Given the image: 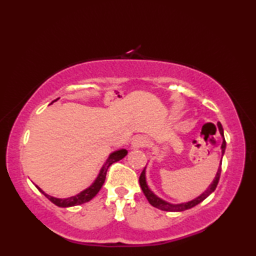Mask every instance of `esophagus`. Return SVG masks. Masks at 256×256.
Instances as JSON below:
<instances>
[{
  "mask_svg": "<svg viewBox=\"0 0 256 256\" xmlns=\"http://www.w3.org/2000/svg\"><path fill=\"white\" fill-rule=\"evenodd\" d=\"M146 144H148V140H146V138L144 136H136V138H133L132 140V146L134 149L144 148V146H146Z\"/></svg>",
  "mask_w": 256,
  "mask_h": 256,
  "instance_id": "1",
  "label": "esophagus"
}]
</instances>
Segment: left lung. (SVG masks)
I'll list each match as a JSON object with an SVG mask.
<instances>
[{
    "instance_id": "8db88e82",
    "label": "left lung",
    "mask_w": 256,
    "mask_h": 256,
    "mask_svg": "<svg viewBox=\"0 0 256 256\" xmlns=\"http://www.w3.org/2000/svg\"><path fill=\"white\" fill-rule=\"evenodd\" d=\"M218 128H219V131L220 134L224 136V128L222 126V124H218ZM224 149H226V141H222V156L224 154ZM220 174H222V162H220V166H219V170L216 172V178L212 182V184L209 186V188H208L204 193H202L200 196H198L196 198H194V200L190 201V202H186V203H180V204H172V203H168L166 201L162 200V198H158L157 196H154V194L151 192L150 188H148V185H146V168L144 170H142L141 175H140V178H138V182H140V186L142 190H144V196L146 198V200L149 201V203L154 208H158L160 210H164V211H170V212H177V211H185L188 209H190V208L198 206V203H201L203 200H206V198L210 196V194L214 192L216 190V185H218V182L220 178Z\"/></svg>"
}]
</instances>
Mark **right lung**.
Masks as SVG:
<instances>
[{
	"instance_id": "add662e5",
	"label": "right lung",
	"mask_w": 256,
	"mask_h": 256,
	"mask_svg": "<svg viewBox=\"0 0 256 256\" xmlns=\"http://www.w3.org/2000/svg\"><path fill=\"white\" fill-rule=\"evenodd\" d=\"M56 99V100H58ZM55 102V100H54ZM128 154V151L125 149H120L115 151V152H112L110 154V157H108L106 164H104L102 168L100 170V172H99L98 177L96 178V180L94 182L92 186H89L88 188H86L84 190H82L81 193L78 194L76 196H71V198H53L48 196V194H46L44 190H42L40 188H38L36 185V188L40 190V192L44 194V196L48 198L50 202H53L54 204H56L58 206H62V208H66V206H79L82 204V203H86L92 200L94 196H97V193L100 190L102 184L105 183V178H106V174H107V170L108 168L112 164H114L116 162H120V159H123L125 156Z\"/></svg>"
}]
</instances>
